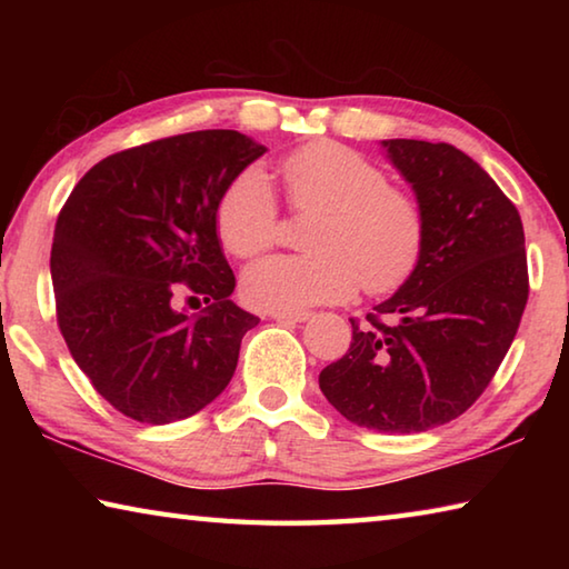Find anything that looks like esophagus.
Masks as SVG:
<instances>
[{
  "label": "esophagus",
  "mask_w": 569,
  "mask_h": 569,
  "mask_svg": "<svg viewBox=\"0 0 569 569\" xmlns=\"http://www.w3.org/2000/svg\"><path fill=\"white\" fill-rule=\"evenodd\" d=\"M311 316L313 313H308V311H271V319L291 321V323H303V321L311 319Z\"/></svg>",
  "instance_id": "esophagus-1"
}]
</instances>
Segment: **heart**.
<instances>
[{"instance_id": "obj_1", "label": "heart", "mask_w": 569, "mask_h": 569, "mask_svg": "<svg viewBox=\"0 0 569 569\" xmlns=\"http://www.w3.org/2000/svg\"><path fill=\"white\" fill-rule=\"evenodd\" d=\"M288 203L311 216L301 230L308 253L263 258L243 273V296L266 311L336 303L356 286L389 293L417 271L427 220L409 192L341 142H311L281 162ZM220 243L238 258L273 246L278 206L261 170H246L218 203Z\"/></svg>"}]
</instances>
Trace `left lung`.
Returning <instances> with one entry per match:
<instances>
[{
    "instance_id": "left-lung-1",
    "label": "left lung",
    "mask_w": 569,
    "mask_h": 569,
    "mask_svg": "<svg viewBox=\"0 0 569 569\" xmlns=\"http://www.w3.org/2000/svg\"><path fill=\"white\" fill-rule=\"evenodd\" d=\"M381 146L421 206L423 253L366 323L351 319L349 351L319 387L359 427L419 435L465 413L512 346L529 296L525 230L512 200L455 146Z\"/></svg>"
}]
</instances>
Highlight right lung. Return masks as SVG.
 Instances as JSON below:
<instances>
[{
  "mask_svg": "<svg viewBox=\"0 0 569 569\" xmlns=\"http://www.w3.org/2000/svg\"><path fill=\"white\" fill-rule=\"evenodd\" d=\"M266 152L236 130L172 134L100 160L54 226L57 323L94 391L124 417L170 423L233 379L258 326L230 293L216 213L230 182ZM204 303L177 308V293Z\"/></svg>",
  "mask_w": 569,
  "mask_h": 569,
  "instance_id": "1",
  "label": "right lung"
}]
</instances>
